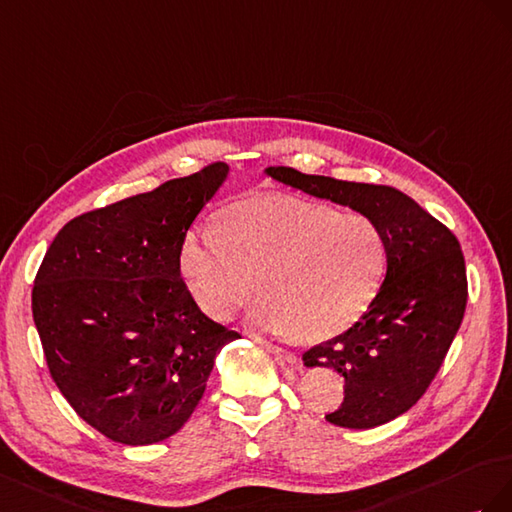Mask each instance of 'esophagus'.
<instances>
[{
    "mask_svg": "<svg viewBox=\"0 0 512 512\" xmlns=\"http://www.w3.org/2000/svg\"><path fill=\"white\" fill-rule=\"evenodd\" d=\"M253 339H255V343H259L261 347L268 349L270 354H274L276 358H281L283 362H287V364H296V362H298V356H296L294 352H289V349L274 345V343H270V341H266V339H261V337H253Z\"/></svg>",
    "mask_w": 512,
    "mask_h": 512,
    "instance_id": "esophagus-1",
    "label": "esophagus"
}]
</instances>
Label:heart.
<instances>
[{"label":"heart","mask_w":512,"mask_h":512,"mask_svg":"<svg viewBox=\"0 0 512 512\" xmlns=\"http://www.w3.org/2000/svg\"><path fill=\"white\" fill-rule=\"evenodd\" d=\"M384 268V231L371 216L287 195L233 203L216 229L188 233L180 251L184 283L203 313L229 319L259 285V324L309 341L352 326Z\"/></svg>","instance_id":"b5f03b06"}]
</instances>
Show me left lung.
<instances>
[{"label":"left lung","mask_w":512,"mask_h":512,"mask_svg":"<svg viewBox=\"0 0 512 512\" xmlns=\"http://www.w3.org/2000/svg\"><path fill=\"white\" fill-rule=\"evenodd\" d=\"M270 178L371 216L384 231L386 279L356 324L304 352L306 367L343 375L345 397L326 420L373 429L405 414L427 392L463 321L467 276L461 244L418 203L384 184L266 169Z\"/></svg>","instance_id":"8db88e82"}]
</instances>
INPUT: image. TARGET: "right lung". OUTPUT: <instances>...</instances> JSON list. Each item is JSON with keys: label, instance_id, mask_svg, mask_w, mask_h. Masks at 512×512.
<instances>
[{"label": "right lung", "instance_id": "obj_1", "mask_svg": "<svg viewBox=\"0 0 512 512\" xmlns=\"http://www.w3.org/2000/svg\"><path fill=\"white\" fill-rule=\"evenodd\" d=\"M225 163L66 223L38 268L32 313L53 382L113 442L167 440L191 418L236 330L201 313L180 276L186 231Z\"/></svg>", "mask_w": 512, "mask_h": 512}]
</instances>
